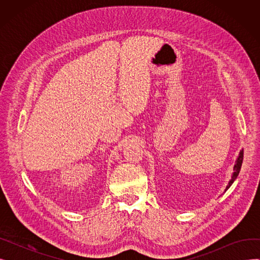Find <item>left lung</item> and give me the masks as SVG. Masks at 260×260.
<instances>
[{
  "label": "left lung",
  "instance_id": "obj_1",
  "mask_svg": "<svg viewBox=\"0 0 260 260\" xmlns=\"http://www.w3.org/2000/svg\"><path fill=\"white\" fill-rule=\"evenodd\" d=\"M242 160H243V149H240V152H239V154H238V157H237V159H236V161H235L234 168H233V174H232V177H231V179H230V181H229V183H228V185H226V187H225V190H226L232 184H233V182H234L235 179L237 178V176H238V174H239V172H240V169H241Z\"/></svg>",
  "mask_w": 260,
  "mask_h": 260
}]
</instances>
